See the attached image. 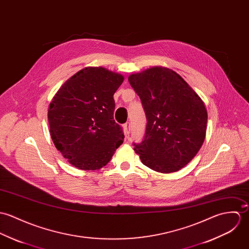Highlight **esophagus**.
<instances>
[{"label": "esophagus", "mask_w": 249, "mask_h": 249, "mask_svg": "<svg viewBox=\"0 0 249 249\" xmlns=\"http://www.w3.org/2000/svg\"><path fill=\"white\" fill-rule=\"evenodd\" d=\"M123 127H124V133H125V135H126V137L129 136L130 133H131V123H130V122H127V123L124 124Z\"/></svg>", "instance_id": "obj_1"}]
</instances>
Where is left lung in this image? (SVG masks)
I'll return each mask as SVG.
<instances>
[{
	"mask_svg": "<svg viewBox=\"0 0 249 249\" xmlns=\"http://www.w3.org/2000/svg\"><path fill=\"white\" fill-rule=\"evenodd\" d=\"M128 80L147 118L143 140L134 143L135 152L154 171H178L193 160L204 141V103L180 75L167 68L154 67Z\"/></svg>",
	"mask_w": 249,
	"mask_h": 249,
	"instance_id": "8db88e82",
	"label": "left lung"
}]
</instances>
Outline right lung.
I'll return each mask as SVG.
<instances>
[{
    "label": "right lung",
    "instance_id": "obj_1",
    "mask_svg": "<svg viewBox=\"0 0 249 249\" xmlns=\"http://www.w3.org/2000/svg\"><path fill=\"white\" fill-rule=\"evenodd\" d=\"M124 77L102 67H89L62 85L50 104L48 118L56 149L81 170H98L123 143L113 119V94Z\"/></svg>",
    "mask_w": 249,
    "mask_h": 249
}]
</instances>
